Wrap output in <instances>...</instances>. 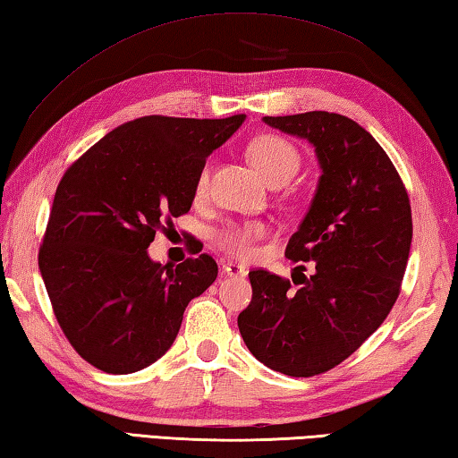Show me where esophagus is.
Wrapping results in <instances>:
<instances>
[{
  "instance_id": "obj_1",
  "label": "esophagus",
  "mask_w": 458,
  "mask_h": 458,
  "mask_svg": "<svg viewBox=\"0 0 458 458\" xmlns=\"http://www.w3.org/2000/svg\"><path fill=\"white\" fill-rule=\"evenodd\" d=\"M222 272L226 274V276H246V268H242V266H238L236 262L222 264Z\"/></svg>"
}]
</instances>
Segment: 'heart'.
I'll return each instance as SVG.
<instances>
[{"mask_svg": "<svg viewBox=\"0 0 458 458\" xmlns=\"http://www.w3.org/2000/svg\"><path fill=\"white\" fill-rule=\"evenodd\" d=\"M248 157L254 164V168L262 174V176L274 182V180H290L296 174L298 165H301V156H298L296 148L286 142L280 136H260L248 148ZM208 186V172L204 170L198 178L196 190L202 194ZM264 234L262 224L248 222V224H230V226L222 228L218 232V244L224 250L232 256L246 258L252 254V244Z\"/></svg>", "mask_w": 458, "mask_h": 458, "instance_id": "b5f03b06", "label": "heart"}]
</instances>
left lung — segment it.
I'll use <instances>...</instances> for the list:
<instances>
[{
	"label": "left lung",
	"mask_w": 458,
	"mask_h": 458,
	"mask_svg": "<svg viewBox=\"0 0 458 458\" xmlns=\"http://www.w3.org/2000/svg\"><path fill=\"white\" fill-rule=\"evenodd\" d=\"M262 122L306 140L320 178L286 256L314 262L294 284L252 270V302L238 316L244 343L266 367L314 377L348 359L388 316L412 242L409 194L367 130L330 112L264 115ZM302 268V266H298Z\"/></svg>",
	"instance_id": "obj_1"
}]
</instances>
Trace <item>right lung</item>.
Listing matches in <instances>:
<instances>
[{"mask_svg":"<svg viewBox=\"0 0 458 458\" xmlns=\"http://www.w3.org/2000/svg\"><path fill=\"white\" fill-rule=\"evenodd\" d=\"M246 120L144 115L91 146L55 190L39 272L64 335L107 374L138 372L168 352L184 310L218 276L212 256L178 266L148 248L190 210L206 157Z\"/></svg>","mask_w":458,"mask_h":458,"instance_id":"1","label":"right lung"}]
</instances>
